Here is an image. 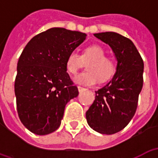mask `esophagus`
I'll return each mask as SVG.
<instances>
[{
    "mask_svg": "<svg viewBox=\"0 0 158 158\" xmlns=\"http://www.w3.org/2000/svg\"><path fill=\"white\" fill-rule=\"evenodd\" d=\"M78 89H79V91H82V90H84V89H85V88H84L83 86L79 85L78 86Z\"/></svg>",
    "mask_w": 158,
    "mask_h": 158,
    "instance_id": "1",
    "label": "esophagus"
}]
</instances>
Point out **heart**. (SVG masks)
I'll list each match as a JSON object with an SVG mask.
<instances>
[{
    "mask_svg": "<svg viewBox=\"0 0 158 158\" xmlns=\"http://www.w3.org/2000/svg\"><path fill=\"white\" fill-rule=\"evenodd\" d=\"M105 54L104 49L97 45L86 47L81 56L75 52H70L66 59V69L70 74H76L83 62H89L86 65L87 72L74 77V82L94 85L98 79L102 82L106 81L114 74L116 65L113 59L105 56Z\"/></svg>",
    "mask_w": 158,
    "mask_h": 158,
    "instance_id": "obj_1",
    "label": "heart"
}]
</instances>
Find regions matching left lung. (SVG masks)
Segmentation results:
<instances>
[{"mask_svg": "<svg viewBox=\"0 0 158 158\" xmlns=\"http://www.w3.org/2000/svg\"><path fill=\"white\" fill-rule=\"evenodd\" d=\"M112 48L117 59L111 81L96 91L86 112V120L95 131L113 135L124 129L135 115L143 86L144 62L131 40L115 32L94 34Z\"/></svg>", "mask_w": 158, "mask_h": 158, "instance_id": "8db88e82", "label": "left lung"}]
</instances>
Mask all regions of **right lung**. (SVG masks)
<instances>
[{"instance_id":"right-lung-1","label":"right lung","mask_w":158,"mask_h":158,"mask_svg":"<svg viewBox=\"0 0 158 158\" xmlns=\"http://www.w3.org/2000/svg\"><path fill=\"white\" fill-rule=\"evenodd\" d=\"M86 35L52 28L30 40L18 62L14 85L17 110L23 125L35 135L54 132L65 106L79 95L66 69V59Z\"/></svg>"}]
</instances>
